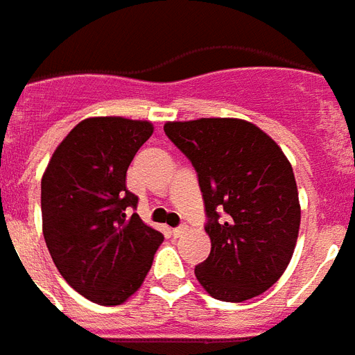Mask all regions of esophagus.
I'll return each mask as SVG.
<instances>
[{
    "mask_svg": "<svg viewBox=\"0 0 355 355\" xmlns=\"http://www.w3.org/2000/svg\"><path fill=\"white\" fill-rule=\"evenodd\" d=\"M186 230H187L186 226H178V227H175V230H173V235H175V237H180V235H182V233H186Z\"/></svg>",
    "mask_w": 355,
    "mask_h": 355,
    "instance_id": "esophagus-1",
    "label": "esophagus"
}]
</instances>
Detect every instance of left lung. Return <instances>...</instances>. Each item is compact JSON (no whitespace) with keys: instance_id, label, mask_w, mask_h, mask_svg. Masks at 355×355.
<instances>
[{"instance_id":"left-lung-1","label":"left lung","mask_w":355,"mask_h":355,"mask_svg":"<svg viewBox=\"0 0 355 355\" xmlns=\"http://www.w3.org/2000/svg\"><path fill=\"white\" fill-rule=\"evenodd\" d=\"M164 131L191 160L206 206L211 252L195 268L200 286L218 301L257 297L281 279L297 244L292 164L272 137L241 118L166 122Z\"/></svg>"}]
</instances>
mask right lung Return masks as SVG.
Here are the masks:
<instances>
[{"mask_svg": "<svg viewBox=\"0 0 355 355\" xmlns=\"http://www.w3.org/2000/svg\"><path fill=\"white\" fill-rule=\"evenodd\" d=\"M155 128L148 120L91 116L71 129L42 177V223L62 277L89 301H128L151 270L162 233L137 213L125 173Z\"/></svg>", "mask_w": 355, "mask_h": 355, "instance_id": "obj_1", "label": "right lung"}]
</instances>
